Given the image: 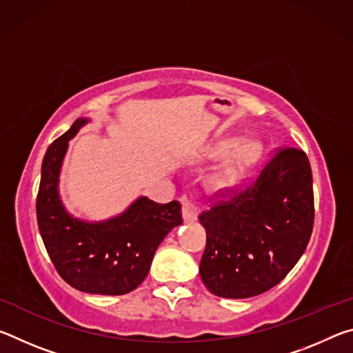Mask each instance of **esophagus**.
I'll return each instance as SVG.
<instances>
[{
	"mask_svg": "<svg viewBox=\"0 0 353 353\" xmlns=\"http://www.w3.org/2000/svg\"><path fill=\"white\" fill-rule=\"evenodd\" d=\"M182 216L185 223H193L198 219V207L188 198H182Z\"/></svg>",
	"mask_w": 353,
	"mask_h": 353,
	"instance_id": "obj_1",
	"label": "esophagus"
}]
</instances>
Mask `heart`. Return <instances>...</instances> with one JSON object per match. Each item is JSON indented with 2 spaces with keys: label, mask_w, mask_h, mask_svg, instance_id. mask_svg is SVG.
<instances>
[{
  "label": "heart",
  "mask_w": 353,
  "mask_h": 353,
  "mask_svg": "<svg viewBox=\"0 0 353 353\" xmlns=\"http://www.w3.org/2000/svg\"><path fill=\"white\" fill-rule=\"evenodd\" d=\"M230 146V141H223L219 143L216 148V154L224 152L227 148ZM260 155V146L256 143L252 141H246L238 145L229 157L225 159V162L219 166V168L213 172L210 181L213 185H229L230 182H234L236 176L240 172L249 166L250 163H254Z\"/></svg>",
  "instance_id": "heart-1"
}]
</instances>
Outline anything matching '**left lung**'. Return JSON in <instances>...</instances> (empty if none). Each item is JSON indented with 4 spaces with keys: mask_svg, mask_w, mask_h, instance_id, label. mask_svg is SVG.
I'll list each match as a JSON object with an SVG mask.
<instances>
[{
    "mask_svg": "<svg viewBox=\"0 0 353 353\" xmlns=\"http://www.w3.org/2000/svg\"><path fill=\"white\" fill-rule=\"evenodd\" d=\"M199 214L207 244L199 272L214 296L270 291L305 252L313 232V176L302 149L277 148L254 187L223 188Z\"/></svg>",
    "mask_w": 353,
    "mask_h": 353,
    "instance_id": "8db88e82",
    "label": "left lung"
}]
</instances>
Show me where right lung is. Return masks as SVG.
Returning <instances> with one entry per match:
<instances>
[{
    "label": "right lung",
    "mask_w": 353,
    "mask_h": 353,
    "mask_svg": "<svg viewBox=\"0 0 353 353\" xmlns=\"http://www.w3.org/2000/svg\"><path fill=\"white\" fill-rule=\"evenodd\" d=\"M85 123L76 119L45 154L35 205L39 230L52 265L70 286L90 294L121 296L146 279L159 244L182 224L181 204L140 198L105 223L71 218L59 199V171L68 140Z\"/></svg>",
    "instance_id": "1"
}]
</instances>
